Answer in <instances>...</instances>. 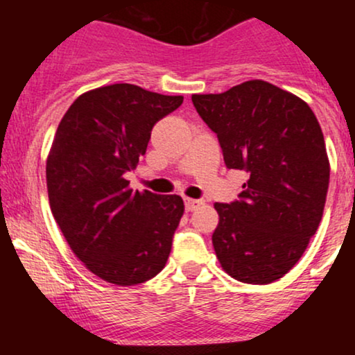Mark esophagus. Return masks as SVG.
Masks as SVG:
<instances>
[{"instance_id": "obj_1", "label": "esophagus", "mask_w": 355, "mask_h": 355, "mask_svg": "<svg viewBox=\"0 0 355 355\" xmlns=\"http://www.w3.org/2000/svg\"><path fill=\"white\" fill-rule=\"evenodd\" d=\"M203 205V200H195V198H185V209L189 211L197 210L198 207Z\"/></svg>"}]
</instances>
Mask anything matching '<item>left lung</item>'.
I'll return each instance as SVG.
<instances>
[{
	"mask_svg": "<svg viewBox=\"0 0 355 355\" xmlns=\"http://www.w3.org/2000/svg\"><path fill=\"white\" fill-rule=\"evenodd\" d=\"M191 101L217 133L227 168L248 173L240 200L214 205L220 266L239 282H275L299 262L324 214L331 164L319 121L302 98L263 80Z\"/></svg>",
	"mask_w": 355,
	"mask_h": 355,
	"instance_id": "left-lung-1",
	"label": "left lung"
}]
</instances>
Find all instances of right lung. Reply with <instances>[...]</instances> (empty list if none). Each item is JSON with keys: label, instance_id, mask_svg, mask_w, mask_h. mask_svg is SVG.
<instances>
[{"label": "right lung", "instance_id": "add662e5", "mask_svg": "<svg viewBox=\"0 0 355 355\" xmlns=\"http://www.w3.org/2000/svg\"><path fill=\"white\" fill-rule=\"evenodd\" d=\"M182 101L115 83L80 95L61 118L46 160L51 214L73 254L105 282H146L168 260L182 197L133 191L125 172Z\"/></svg>", "mask_w": 355, "mask_h": 355}]
</instances>
